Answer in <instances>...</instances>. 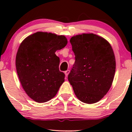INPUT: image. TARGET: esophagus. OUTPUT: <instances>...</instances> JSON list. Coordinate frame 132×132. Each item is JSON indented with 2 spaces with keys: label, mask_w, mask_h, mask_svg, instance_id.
<instances>
[{
  "label": "esophagus",
  "mask_w": 132,
  "mask_h": 132,
  "mask_svg": "<svg viewBox=\"0 0 132 132\" xmlns=\"http://www.w3.org/2000/svg\"><path fill=\"white\" fill-rule=\"evenodd\" d=\"M69 73H70V70H67V71H65V76L67 77L68 75H69Z\"/></svg>",
  "instance_id": "obj_1"
}]
</instances>
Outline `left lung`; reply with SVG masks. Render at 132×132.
<instances>
[{
    "mask_svg": "<svg viewBox=\"0 0 132 132\" xmlns=\"http://www.w3.org/2000/svg\"><path fill=\"white\" fill-rule=\"evenodd\" d=\"M75 62L68 76L75 94L87 104L100 101L109 91L114 78L116 62L111 44L94 34L71 37Z\"/></svg>",
    "mask_w": 132,
    "mask_h": 132,
    "instance_id": "left-lung-1",
    "label": "left lung"
}]
</instances>
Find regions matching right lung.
Returning a JSON list of instances; mask_svg holds the SVG:
<instances>
[{
	"instance_id": "obj_1",
	"label": "right lung",
	"mask_w": 132,
	"mask_h": 132,
	"mask_svg": "<svg viewBox=\"0 0 132 132\" xmlns=\"http://www.w3.org/2000/svg\"><path fill=\"white\" fill-rule=\"evenodd\" d=\"M67 44L64 35L38 32L26 38L15 59L17 75L28 95L38 103L51 100L64 82L59 70V57L55 52Z\"/></svg>"
}]
</instances>
